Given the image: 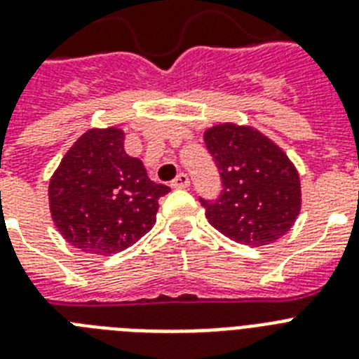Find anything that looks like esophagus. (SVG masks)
<instances>
[{
    "instance_id": "1",
    "label": "esophagus",
    "mask_w": 359,
    "mask_h": 359,
    "mask_svg": "<svg viewBox=\"0 0 359 359\" xmlns=\"http://www.w3.org/2000/svg\"><path fill=\"white\" fill-rule=\"evenodd\" d=\"M189 183L191 182H189V176H187V174H177L172 182H170V187H172V189H187Z\"/></svg>"
}]
</instances>
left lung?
<instances>
[{"mask_svg":"<svg viewBox=\"0 0 359 359\" xmlns=\"http://www.w3.org/2000/svg\"><path fill=\"white\" fill-rule=\"evenodd\" d=\"M203 140L223 185L217 200L200 198L210 225L252 247L287 234L302 209L299 174L289 156L249 125H214Z\"/></svg>","mask_w":359,"mask_h":359,"instance_id":"obj_1","label":"left lung"}]
</instances>
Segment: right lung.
I'll return each mask as SVG.
<instances>
[{"label":"right lung","mask_w":359,"mask_h":359,"mask_svg":"<svg viewBox=\"0 0 359 359\" xmlns=\"http://www.w3.org/2000/svg\"><path fill=\"white\" fill-rule=\"evenodd\" d=\"M118 127L90 128L63 156L48 183L60 234L88 254L121 252L154 226L167 185L150 182L143 163L125 152Z\"/></svg>","instance_id":"add662e5"}]
</instances>
